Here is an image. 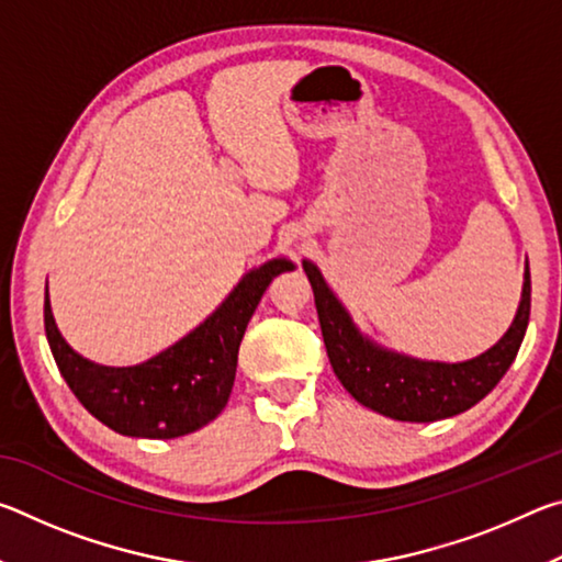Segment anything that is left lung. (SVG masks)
Listing matches in <instances>:
<instances>
[{
	"label": "left lung",
	"instance_id": "left-lung-1",
	"mask_svg": "<svg viewBox=\"0 0 562 562\" xmlns=\"http://www.w3.org/2000/svg\"><path fill=\"white\" fill-rule=\"evenodd\" d=\"M329 364L347 392L374 412L398 422H436L479 404L516 359L530 317V268H526L518 315L486 355L461 364L418 361L374 347L359 335L339 300L329 292L315 265L304 260Z\"/></svg>",
	"mask_w": 562,
	"mask_h": 562
}]
</instances>
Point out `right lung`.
I'll return each instance as SVG.
<instances>
[{"label": "right lung", "mask_w": 562, "mask_h": 562, "mask_svg": "<svg viewBox=\"0 0 562 562\" xmlns=\"http://www.w3.org/2000/svg\"><path fill=\"white\" fill-rule=\"evenodd\" d=\"M290 260H270L247 272L221 307L158 357L138 367H101L66 345L44 294V329L61 376L91 416L123 436L176 439L223 412L233 392L237 349L255 307Z\"/></svg>", "instance_id": "add662e5"}]
</instances>
